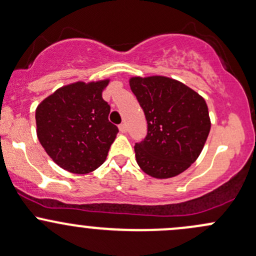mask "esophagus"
Here are the masks:
<instances>
[{
	"label": "esophagus",
	"instance_id": "obj_1",
	"mask_svg": "<svg viewBox=\"0 0 256 256\" xmlns=\"http://www.w3.org/2000/svg\"><path fill=\"white\" fill-rule=\"evenodd\" d=\"M118 128H120V133H126V132H127V126H126V123H120Z\"/></svg>",
	"mask_w": 256,
	"mask_h": 256
}]
</instances>
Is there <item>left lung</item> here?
<instances>
[{
	"label": "left lung",
	"instance_id": "1",
	"mask_svg": "<svg viewBox=\"0 0 256 256\" xmlns=\"http://www.w3.org/2000/svg\"><path fill=\"white\" fill-rule=\"evenodd\" d=\"M129 84L148 123L145 138L134 145L139 167L155 178L186 171L202 152L210 132L205 100L166 76H136Z\"/></svg>",
	"mask_w": 256,
	"mask_h": 256
}]
</instances>
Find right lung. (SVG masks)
I'll use <instances>...</instances> for the list:
<instances>
[{
    "label": "right lung",
    "mask_w": 256,
    "mask_h": 256,
    "mask_svg": "<svg viewBox=\"0 0 256 256\" xmlns=\"http://www.w3.org/2000/svg\"><path fill=\"white\" fill-rule=\"evenodd\" d=\"M107 84L108 80L67 85L38 106V138L63 170L84 174L106 160L118 133L108 120L111 107L102 98Z\"/></svg>",
    "instance_id": "right-lung-1"
}]
</instances>
